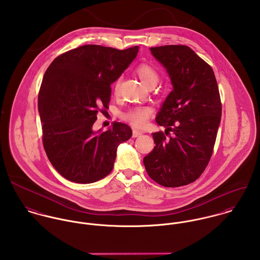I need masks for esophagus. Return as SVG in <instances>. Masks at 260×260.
<instances>
[{"instance_id":"1","label":"esophagus","mask_w":260,"mask_h":260,"mask_svg":"<svg viewBox=\"0 0 260 260\" xmlns=\"http://www.w3.org/2000/svg\"><path fill=\"white\" fill-rule=\"evenodd\" d=\"M141 135H142V132H141V131L136 130V129L133 130V137H139V136H141Z\"/></svg>"}]
</instances>
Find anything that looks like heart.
<instances>
[{"instance_id": "1", "label": "heart", "mask_w": 260, "mask_h": 260, "mask_svg": "<svg viewBox=\"0 0 260 260\" xmlns=\"http://www.w3.org/2000/svg\"><path fill=\"white\" fill-rule=\"evenodd\" d=\"M136 75L139 77V79L142 81L144 85L147 87H153L157 85L159 81V73L158 71L148 63H141L139 64L135 70ZM120 86V81H116L114 85L115 92H118ZM152 116V109L147 106H137L133 107L126 112L122 114V118L129 122L132 126L141 128L143 127L147 121Z\"/></svg>"}]
</instances>
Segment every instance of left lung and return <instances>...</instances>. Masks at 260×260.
I'll return each instance as SVG.
<instances>
[{
  "label": "left lung",
  "mask_w": 260,
  "mask_h": 260,
  "mask_svg": "<svg viewBox=\"0 0 260 260\" xmlns=\"http://www.w3.org/2000/svg\"><path fill=\"white\" fill-rule=\"evenodd\" d=\"M167 69L173 89L156 117L166 131L152 134L155 146L144 157L148 175L167 187L198 179L213 154L222 115L212 68L188 46L150 48Z\"/></svg>",
  "instance_id": "8db88e82"
}]
</instances>
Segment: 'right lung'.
Returning <instances> with one entry per match:
<instances>
[{
	"label": "right lung",
	"instance_id": "right-lung-1",
	"mask_svg": "<svg viewBox=\"0 0 260 260\" xmlns=\"http://www.w3.org/2000/svg\"><path fill=\"white\" fill-rule=\"evenodd\" d=\"M138 50L87 44L58 55L46 70L38 93L42 142L64 178L90 183L112 172L117 147L130 139L132 130L115 122L111 129L94 132L92 125L98 112L109 108L111 84Z\"/></svg>",
	"mask_w": 260,
	"mask_h": 260
}]
</instances>
